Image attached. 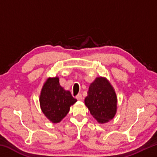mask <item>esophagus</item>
<instances>
[{
	"label": "esophagus",
	"mask_w": 157,
	"mask_h": 157,
	"mask_svg": "<svg viewBox=\"0 0 157 157\" xmlns=\"http://www.w3.org/2000/svg\"><path fill=\"white\" fill-rule=\"evenodd\" d=\"M76 98H77V100H82V99H83V97H82V94H78L76 96Z\"/></svg>",
	"instance_id": "34e87169"
}]
</instances>
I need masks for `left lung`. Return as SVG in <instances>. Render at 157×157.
<instances>
[{
	"label": "left lung",
	"instance_id": "obj_1",
	"mask_svg": "<svg viewBox=\"0 0 157 157\" xmlns=\"http://www.w3.org/2000/svg\"><path fill=\"white\" fill-rule=\"evenodd\" d=\"M84 104L98 123L104 124L112 120L117 111V96L108 79L98 77L90 84Z\"/></svg>",
	"mask_w": 157,
	"mask_h": 157
}]
</instances>
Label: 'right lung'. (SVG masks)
Returning a JSON list of instances; mask_svg holds the SVG:
<instances>
[{
	"label": "right lung",
	"instance_id": "right-lung-1",
	"mask_svg": "<svg viewBox=\"0 0 157 157\" xmlns=\"http://www.w3.org/2000/svg\"><path fill=\"white\" fill-rule=\"evenodd\" d=\"M77 102L71 92L59 84L58 77L48 78L42 86L39 103L42 112L52 123H58L67 115L71 105Z\"/></svg>",
	"mask_w": 157,
	"mask_h": 157
}]
</instances>
